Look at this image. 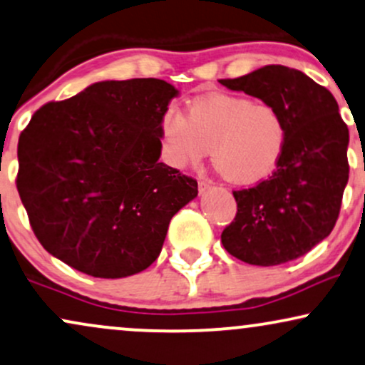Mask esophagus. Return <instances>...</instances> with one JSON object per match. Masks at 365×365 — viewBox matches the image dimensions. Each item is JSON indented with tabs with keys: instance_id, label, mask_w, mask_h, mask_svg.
<instances>
[{
	"instance_id": "1",
	"label": "esophagus",
	"mask_w": 365,
	"mask_h": 365,
	"mask_svg": "<svg viewBox=\"0 0 365 365\" xmlns=\"http://www.w3.org/2000/svg\"><path fill=\"white\" fill-rule=\"evenodd\" d=\"M207 188H209V182H205V180H200V182H198V192L204 193Z\"/></svg>"
}]
</instances>
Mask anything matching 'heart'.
I'll list each match as a JSON object with an SVG mask.
<instances>
[{
  "instance_id": "b5f03b06",
  "label": "heart",
  "mask_w": 365,
  "mask_h": 365,
  "mask_svg": "<svg viewBox=\"0 0 365 365\" xmlns=\"http://www.w3.org/2000/svg\"><path fill=\"white\" fill-rule=\"evenodd\" d=\"M165 158L182 168L212 163L230 183L247 185L273 172L284 148L286 124L274 106L232 94H214L188 106L187 116L167 110L161 119Z\"/></svg>"
}]
</instances>
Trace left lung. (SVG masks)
I'll list each match as a JSON object with an SVG mask.
<instances>
[{"label": "left lung", "instance_id": "obj_1", "mask_svg": "<svg viewBox=\"0 0 365 365\" xmlns=\"http://www.w3.org/2000/svg\"><path fill=\"white\" fill-rule=\"evenodd\" d=\"M219 82L274 106L286 124L274 172L232 192L237 214L220 236L225 251L255 266L298 259L335 227L349 182V128L339 104L324 86L284 66Z\"/></svg>", "mask_w": 365, "mask_h": 365}]
</instances>
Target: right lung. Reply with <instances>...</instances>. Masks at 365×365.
I'll use <instances>...</instances> for the list:
<instances>
[{
    "label": "right lung",
    "mask_w": 365,
    "mask_h": 365,
    "mask_svg": "<svg viewBox=\"0 0 365 365\" xmlns=\"http://www.w3.org/2000/svg\"><path fill=\"white\" fill-rule=\"evenodd\" d=\"M177 94L160 79L104 81L31 116L16 188L50 255L94 278L136 274L160 256L172 217L198 193L158 161Z\"/></svg>",
    "instance_id": "right-lung-1"
}]
</instances>
